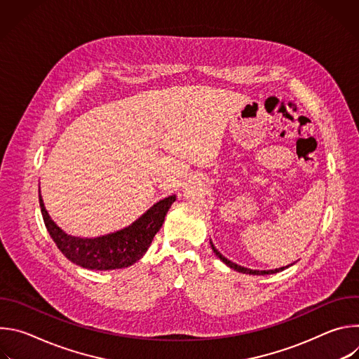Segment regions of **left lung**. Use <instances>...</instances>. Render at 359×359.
Listing matches in <instances>:
<instances>
[{
    "instance_id": "1",
    "label": "left lung",
    "mask_w": 359,
    "mask_h": 359,
    "mask_svg": "<svg viewBox=\"0 0 359 359\" xmlns=\"http://www.w3.org/2000/svg\"><path fill=\"white\" fill-rule=\"evenodd\" d=\"M210 244H212V248H213V251L216 252V255L217 257L223 262V263H226L230 269H233V270H236V271H238V273H245V274H254V276H264V274H274V273H278V271H283V270H285L287 267H281V269H276V270H270V271H257V270H250V269H244V267H241V266H237L236 263H231L230 260H227L224 255L215 247V244L210 241Z\"/></svg>"
}]
</instances>
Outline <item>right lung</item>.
<instances>
[{
	"label": "right lung",
	"instance_id": "1",
	"mask_svg": "<svg viewBox=\"0 0 359 359\" xmlns=\"http://www.w3.org/2000/svg\"><path fill=\"white\" fill-rule=\"evenodd\" d=\"M175 200L176 196H169L156 203L132 226L97 238H79L64 233L48 216L41 194L39 206L49 236L68 260L89 270H115L129 267L142 259L153 237L161 230Z\"/></svg>",
	"mask_w": 359,
	"mask_h": 359
}]
</instances>
